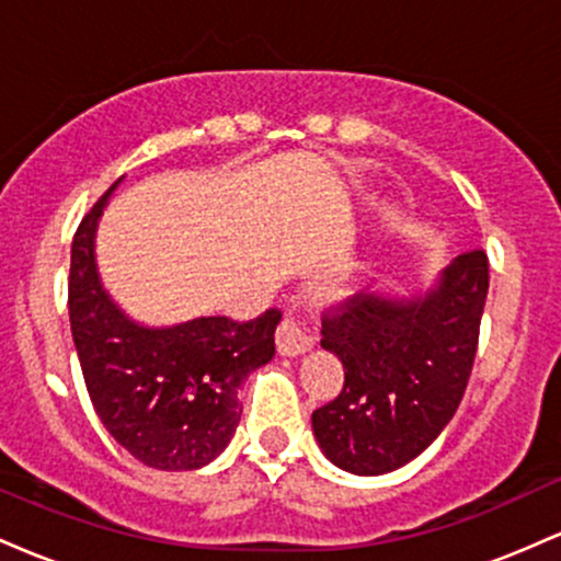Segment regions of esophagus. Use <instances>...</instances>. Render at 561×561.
Instances as JSON below:
<instances>
[{"label": "esophagus", "mask_w": 561, "mask_h": 561, "mask_svg": "<svg viewBox=\"0 0 561 561\" xmlns=\"http://www.w3.org/2000/svg\"><path fill=\"white\" fill-rule=\"evenodd\" d=\"M313 345V334L300 324V319H295L293 313L282 319V324L276 327V347H279L282 356H298L306 353Z\"/></svg>", "instance_id": "esophagus-1"}]
</instances>
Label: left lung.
<instances>
[{"mask_svg": "<svg viewBox=\"0 0 561 561\" xmlns=\"http://www.w3.org/2000/svg\"><path fill=\"white\" fill-rule=\"evenodd\" d=\"M488 272V253L474 248L422 298L353 295L324 313L321 345L343 362L345 385L311 422L332 465L392 472L454 420L478 353Z\"/></svg>", "mask_w": 561, "mask_h": 561, "instance_id": "left-lung-1", "label": "left lung"}]
</instances>
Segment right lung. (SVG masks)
<instances>
[{"mask_svg": "<svg viewBox=\"0 0 561 561\" xmlns=\"http://www.w3.org/2000/svg\"><path fill=\"white\" fill-rule=\"evenodd\" d=\"M115 184L81 218L70 248L68 313L83 382L96 416L134 459L165 472L199 469L229 446L242 414L237 390L274 358L282 311L165 330L134 324L94 266L96 221Z\"/></svg>", "mask_w": 561, "mask_h": 561, "instance_id": "1", "label": "right lung"}]
</instances>
